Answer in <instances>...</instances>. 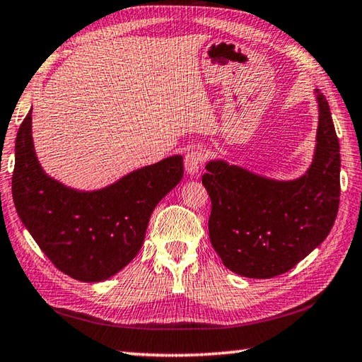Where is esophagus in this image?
<instances>
[{
	"instance_id": "1",
	"label": "esophagus",
	"mask_w": 362,
	"mask_h": 362,
	"mask_svg": "<svg viewBox=\"0 0 362 362\" xmlns=\"http://www.w3.org/2000/svg\"><path fill=\"white\" fill-rule=\"evenodd\" d=\"M203 159H204V153L202 148L190 149V151L186 154V158H184V168H186L187 175L199 173Z\"/></svg>"
}]
</instances>
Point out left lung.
<instances>
[{
  "mask_svg": "<svg viewBox=\"0 0 362 362\" xmlns=\"http://www.w3.org/2000/svg\"><path fill=\"white\" fill-rule=\"evenodd\" d=\"M313 93L317 143L303 176L279 181L222 159L204 165L211 244L222 263L243 277L271 279L290 271L326 240L336 221L340 146L328 100Z\"/></svg>",
  "mask_w": 362,
  "mask_h": 362,
  "instance_id": "left-lung-1",
  "label": "left lung"
}]
</instances>
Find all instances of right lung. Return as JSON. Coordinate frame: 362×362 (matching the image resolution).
Wrapping results in <instances>:
<instances>
[{
  "label": "right lung",
  "instance_id": "obj_1",
  "mask_svg": "<svg viewBox=\"0 0 362 362\" xmlns=\"http://www.w3.org/2000/svg\"><path fill=\"white\" fill-rule=\"evenodd\" d=\"M31 134L30 110L17 132L12 175L20 221L64 274L107 281L139 254L154 208L182 178V156L134 170L107 187L78 190L44 172Z\"/></svg>",
  "mask_w": 362,
  "mask_h": 362
}]
</instances>
